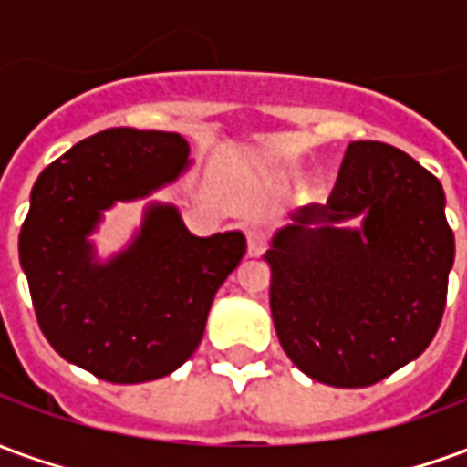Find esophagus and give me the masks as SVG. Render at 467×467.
I'll return each instance as SVG.
<instances>
[{
	"label": "esophagus",
	"mask_w": 467,
	"mask_h": 467,
	"mask_svg": "<svg viewBox=\"0 0 467 467\" xmlns=\"http://www.w3.org/2000/svg\"><path fill=\"white\" fill-rule=\"evenodd\" d=\"M244 234H247V253L257 257V254L265 253V244H267V233L260 223H250L244 227Z\"/></svg>",
	"instance_id": "obj_1"
}]
</instances>
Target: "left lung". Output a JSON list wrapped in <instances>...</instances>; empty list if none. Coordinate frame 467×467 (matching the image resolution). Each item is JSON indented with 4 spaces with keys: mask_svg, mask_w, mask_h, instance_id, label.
Instances as JSON below:
<instances>
[{
    "mask_svg": "<svg viewBox=\"0 0 467 467\" xmlns=\"http://www.w3.org/2000/svg\"><path fill=\"white\" fill-rule=\"evenodd\" d=\"M265 260L287 358L333 388L375 385L438 333L455 260L445 192L398 147L350 142L327 204L300 207Z\"/></svg>",
    "mask_w": 467,
    "mask_h": 467,
    "instance_id": "8db88e82",
    "label": "left lung"
}]
</instances>
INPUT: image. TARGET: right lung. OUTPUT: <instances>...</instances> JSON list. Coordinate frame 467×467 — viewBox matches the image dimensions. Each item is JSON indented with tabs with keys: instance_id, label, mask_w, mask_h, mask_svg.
Masks as SVG:
<instances>
[{
	"instance_id": "right-lung-1",
	"label": "right lung",
	"mask_w": 467,
	"mask_h": 467,
	"mask_svg": "<svg viewBox=\"0 0 467 467\" xmlns=\"http://www.w3.org/2000/svg\"><path fill=\"white\" fill-rule=\"evenodd\" d=\"M187 167L190 144L177 132L117 127L77 142L32 187L19 263L36 323L67 362L107 382L177 370L247 250L240 230L197 237L174 204L150 202L130 244L97 257L89 234L105 210L150 197Z\"/></svg>"
}]
</instances>
